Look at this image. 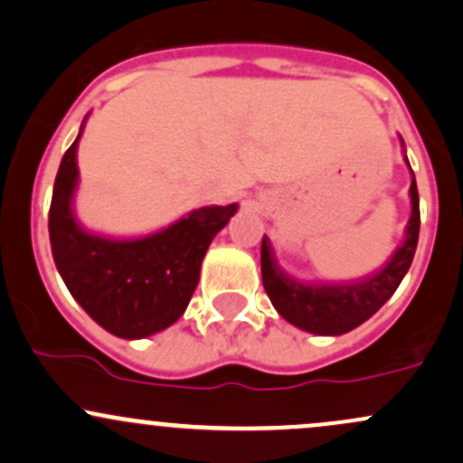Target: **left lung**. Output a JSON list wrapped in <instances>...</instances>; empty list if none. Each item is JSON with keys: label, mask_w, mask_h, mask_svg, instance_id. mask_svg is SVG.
I'll list each match as a JSON object with an SVG mask.
<instances>
[{"label": "left lung", "mask_w": 463, "mask_h": 463, "mask_svg": "<svg viewBox=\"0 0 463 463\" xmlns=\"http://www.w3.org/2000/svg\"><path fill=\"white\" fill-rule=\"evenodd\" d=\"M404 146V140H402ZM406 165L409 157L404 156ZM411 169V165H409ZM411 217L404 241L378 272L347 283L298 281L279 266L270 240L261 241V279L274 309L294 327L317 336H340L373 317L402 283L413 261L420 235V197L411 171Z\"/></svg>", "instance_id": "8db88e82"}]
</instances>
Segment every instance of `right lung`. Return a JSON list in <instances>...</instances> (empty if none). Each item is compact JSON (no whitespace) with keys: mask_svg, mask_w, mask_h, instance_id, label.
Wrapping results in <instances>:
<instances>
[{"mask_svg":"<svg viewBox=\"0 0 463 463\" xmlns=\"http://www.w3.org/2000/svg\"><path fill=\"white\" fill-rule=\"evenodd\" d=\"M88 116L54 180L50 246L61 279L91 321L118 338L140 340L171 327L184 314L213 237L240 204L193 208L146 235L114 237L88 231L74 208L76 151Z\"/></svg>","mask_w":463,"mask_h":463,"instance_id":"1","label":"right lung"}]
</instances>
